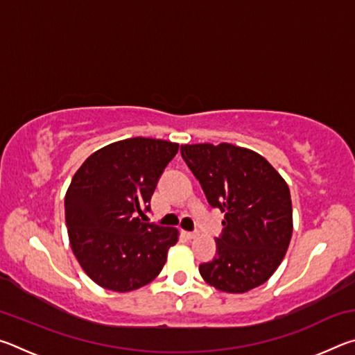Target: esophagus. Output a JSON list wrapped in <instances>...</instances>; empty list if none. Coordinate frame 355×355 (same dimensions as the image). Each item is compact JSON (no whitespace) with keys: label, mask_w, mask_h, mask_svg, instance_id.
<instances>
[{"label":"esophagus","mask_w":355,"mask_h":355,"mask_svg":"<svg viewBox=\"0 0 355 355\" xmlns=\"http://www.w3.org/2000/svg\"><path fill=\"white\" fill-rule=\"evenodd\" d=\"M183 235L188 239H194V238L199 236V233H197V232H183Z\"/></svg>","instance_id":"34e87169"}]
</instances>
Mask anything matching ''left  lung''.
Listing matches in <instances>:
<instances>
[{
    "label": "left lung",
    "mask_w": 355,
    "mask_h": 355,
    "mask_svg": "<svg viewBox=\"0 0 355 355\" xmlns=\"http://www.w3.org/2000/svg\"><path fill=\"white\" fill-rule=\"evenodd\" d=\"M207 200L225 213L216 255L199 266L208 285L245 293L263 285L284 260L293 233L290 188L280 173L249 148L222 142L180 148Z\"/></svg>",
    "instance_id": "8db88e82"
}]
</instances>
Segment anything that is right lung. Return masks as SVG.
Here are the masks:
<instances>
[{"instance_id":"right-lung-1","label":"right lung","mask_w":355,"mask_h":355,"mask_svg":"<svg viewBox=\"0 0 355 355\" xmlns=\"http://www.w3.org/2000/svg\"><path fill=\"white\" fill-rule=\"evenodd\" d=\"M178 144L131 137L97 150L71 178L65 224L83 271L106 290L127 293L161 272L178 230L142 222Z\"/></svg>"}]
</instances>
